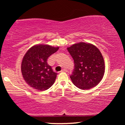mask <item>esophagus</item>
Masks as SVG:
<instances>
[{
	"label": "esophagus",
	"mask_w": 125,
	"mask_h": 125,
	"mask_svg": "<svg viewBox=\"0 0 125 125\" xmlns=\"http://www.w3.org/2000/svg\"><path fill=\"white\" fill-rule=\"evenodd\" d=\"M61 72H67V70L66 69L64 68V69H63L62 70Z\"/></svg>",
	"instance_id": "obj_1"
}]
</instances>
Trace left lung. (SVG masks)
<instances>
[{"label": "left lung", "instance_id": "1", "mask_svg": "<svg viewBox=\"0 0 125 125\" xmlns=\"http://www.w3.org/2000/svg\"><path fill=\"white\" fill-rule=\"evenodd\" d=\"M74 60V69L71 76L76 86L89 89L98 84L104 73V62L101 52L95 46L80 42L67 48Z\"/></svg>", "mask_w": 125, "mask_h": 125}]
</instances>
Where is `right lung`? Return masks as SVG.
Segmentation results:
<instances>
[{
    "instance_id": "add662e5",
    "label": "right lung",
    "mask_w": 125,
    "mask_h": 125,
    "mask_svg": "<svg viewBox=\"0 0 125 125\" xmlns=\"http://www.w3.org/2000/svg\"><path fill=\"white\" fill-rule=\"evenodd\" d=\"M59 48L48 44H36L27 51L21 62V71L24 80L30 86L43 91L53 85L58 74L53 71L47 61Z\"/></svg>"
}]
</instances>
